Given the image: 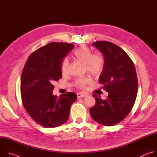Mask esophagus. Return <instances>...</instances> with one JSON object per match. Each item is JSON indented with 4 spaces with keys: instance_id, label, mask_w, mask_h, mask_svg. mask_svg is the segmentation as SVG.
I'll return each mask as SVG.
<instances>
[{
    "instance_id": "34e87169",
    "label": "esophagus",
    "mask_w": 157,
    "mask_h": 157,
    "mask_svg": "<svg viewBox=\"0 0 157 157\" xmlns=\"http://www.w3.org/2000/svg\"><path fill=\"white\" fill-rule=\"evenodd\" d=\"M77 96H78V99H81V98H82L86 96V94H85L84 93H79L77 94Z\"/></svg>"
}]
</instances>
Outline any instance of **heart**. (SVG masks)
<instances>
[{
  "label": "heart",
  "mask_w": 157,
  "mask_h": 157,
  "mask_svg": "<svg viewBox=\"0 0 157 157\" xmlns=\"http://www.w3.org/2000/svg\"><path fill=\"white\" fill-rule=\"evenodd\" d=\"M75 56L85 64L87 71L93 76H99L103 71L105 61L104 57L99 53L92 54L91 50L86 45H82L77 48L74 53ZM70 61L68 58H65L61 63V71L63 74L68 71ZM88 77L79 78L75 81V84L79 87H84L90 82Z\"/></svg>",
  "instance_id": "heart-1"
}]
</instances>
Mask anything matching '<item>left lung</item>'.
<instances>
[{
	"instance_id": "8db88e82",
	"label": "left lung",
	"mask_w": 157,
	"mask_h": 157,
	"mask_svg": "<svg viewBox=\"0 0 157 157\" xmlns=\"http://www.w3.org/2000/svg\"><path fill=\"white\" fill-rule=\"evenodd\" d=\"M92 45L104 56L105 65L99 81L109 94L105 100L93 94L96 104L89 112L98 123L112 126L124 119L135 103L138 91L137 73L130 58L116 44L98 41Z\"/></svg>"
}]
</instances>
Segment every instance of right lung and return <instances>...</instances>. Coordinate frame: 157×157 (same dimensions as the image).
<instances>
[{"instance_id": "add662e5", "label": "right lung", "mask_w": 157, "mask_h": 157, "mask_svg": "<svg viewBox=\"0 0 157 157\" xmlns=\"http://www.w3.org/2000/svg\"><path fill=\"white\" fill-rule=\"evenodd\" d=\"M74 47L70 43H50L31 54L22 71V103L32 119L44 127L53 128L66 122L77 99L73 92L59 98L52 93L53 82L62 77L63 59Z\"/></svg>"}]
</instances>
